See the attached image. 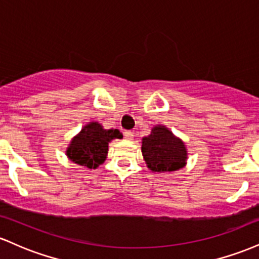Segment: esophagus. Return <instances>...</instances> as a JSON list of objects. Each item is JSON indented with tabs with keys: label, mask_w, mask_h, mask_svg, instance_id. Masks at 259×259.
Wrapping results in <instances>:
<instances>
[{
	"label": "esophagus",
	"mask_w": 259,
	"mask_h": 259,
	"mask_svg": "<svg viewBox=\"0 0 259 259\" xmlns=\"http://www.w3.org/2000/svg\"><path fill=\"white\" fill-rule=\"evenodd\" d=\"M124 138H125L126 140H133V138H134L133 132H130V130H126V132H124Z\"/></svg>",
	"instance_id": "1"
}]
</instances>
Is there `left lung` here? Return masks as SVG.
Returning <instances> with one entry per match:
<instances>
[{"label":"left lung","mask_w":259,"mask_h":259,"mask_svg":"<svg viewBox=\"0 0 259 259\" xmlns=\"http://www.w3.org/2000/svg\"><path fill=\"white\" fill-rule=\"evenodd\" d=\"M141 151L147 167L157 173L179 170L186 164L185 144L163 125L153 126L150 135L142 139Z\"/></svg>","instance_id":"left-lung-1"}]
</instances>
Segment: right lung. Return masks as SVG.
<instances>
[{
    "label": "right lung",
    "mask_w": 259,
    "mask_h": 259,
    "mask_svg": "<svg viewBox=\"0 0 259 259\" xmlns=\"http://www.w3.org/2000/svg\"><path fill=\"white\" fill-rule=\"evenodd\" d=\"M120 138L123 135L118 129L106 130L97 121H91L74 136L67 148V156L76 164L96 169L107 158L109 142Z\"/></svg>",
    "instance_id": "add662e5"
}]
</instances>
